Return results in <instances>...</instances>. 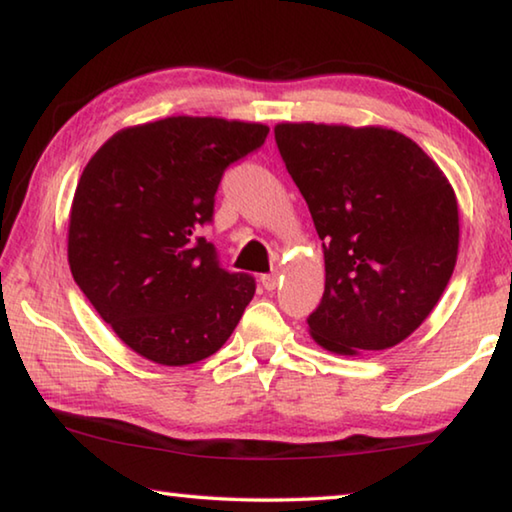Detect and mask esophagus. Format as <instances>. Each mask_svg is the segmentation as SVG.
<instances>
[{
	"label": "esophagus",
	"mask_w": 512,
	"mask_h": 512,
	"mask_svg": "<svg viewBox=\"0 0 512 512\" xmlns=\"http://www.w3.org/2000/svg\"><path fill=\"white\" fill-rule=\"evenodd\" d=\"M277 282H280V273H277V271L262 275V284H264V289H268V291H273L277 287Z\"/></svg>",
	"instance_id": "34e87169"
}]
</instances>
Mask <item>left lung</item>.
Wrapping results in <instances>:
<instances>
[{
	"mask_svg": "<svg viewBox=\"0 0 512 512\" xmlns=\"http://www.w3.org/2000/svg\"><path fill=\"white\" fill-rule=\"evenodd\" d=\"M275 142L314 219L325 293L307 318L329 352L388 350L443 296L458 253L452 185L388 128L280 124Z\"/></svg>",
	"mask_w": 512,
	"mask_h": 512,
	"instance_id": "left-lung-1",
	"label": "left lung"
}]
</instances>
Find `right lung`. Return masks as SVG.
<instances>
[{
  "label": "right lung",
  "instance_id": "1",
  "mask_svg": "<svg viewBox=\"0 0 512 512\" xmlns=\"http://www.w3.org/2000/svg\"><path fill=\"white\" fill-rule=\"evenodd\" d=\"M268 128L167 117L112 135L92 155L69 214L74 282L128 348L162 366L207 359L235 332L255 277L221 266L203 228L230 164Z\"/></svg>",
  "mask_w": 512,
  "mask_h": 512
}]
</instances>
